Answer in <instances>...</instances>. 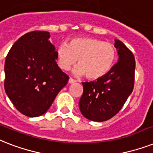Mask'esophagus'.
<instances>
[{"label": "esophagus", "instance_id": "esophagus-1", "mask_svg": "<svg viewBox=\"0 0 153 153\" xmlns=\"http://www.w3.org/2000/svg\"><path fill=\"white\" fill-rule=\"evenodd\" d=\"M76 81L75 80H73V78H69V84H74V83H76Z\"/></svg>", "mask_w": 153, "mask_h": 153}]
</instances>
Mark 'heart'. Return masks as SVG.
Segmentation results:
<instances>
[{"mask_svg": "<svg viewBox=\"0 0 153 153\" xmlns=\"http://www.w3.org/2000/svg\"><path fill=\"white\" fill-rule=\"evenodd\" d=\"M116 50L113 44L91 37L75 38L68 46L62 44L57 48L56 58L58 66L69 70L78 59V65L73 70L75 76L86 75L96 80L107 74L113 66Z\"/></svg>", "mask_w": 153, "mask_h": 153, "instance_id": "heart-1", "label": "heart"}]
</instances>
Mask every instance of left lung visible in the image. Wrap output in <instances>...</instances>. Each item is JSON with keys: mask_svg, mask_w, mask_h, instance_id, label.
Masks as SVG:
<instances>
[{"mask_svg": "<svg viewBox=\"0 0 153 153\" xmlns=\"http://www.w3.org/2000/svg\"><path fill=\"white\" fill-rule=\"evenodd\" d=\"M118 62L102 77L83 82L84 92L79 102L84 117L94 122H104L115 115L133 91L135 59L120 40L114 39Z\"/></svg>", "mask_w": 153, "mask_h": 153, "instance_id": "8db88e82", "label": "left lung"}]
</instances>
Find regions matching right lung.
<instances>
[{
    "mask_svg": "<svg viewBox=\"0 0 153 153\" xmlns=\"http://www.w3.org/2000/svg\"><path fill=\"white\" fill-rule=\"evenodd\" d=\"M50 37L48 31L27 33L6 57L4 90L15 107L28 117L46 113L69 80L56 62Z\"/></svg>",
    "mask_w": 153,
    "mask_h": 153,
    "instance_id": "obj_1",
    "label": "right lung"
}]
</instances>
